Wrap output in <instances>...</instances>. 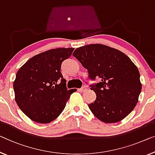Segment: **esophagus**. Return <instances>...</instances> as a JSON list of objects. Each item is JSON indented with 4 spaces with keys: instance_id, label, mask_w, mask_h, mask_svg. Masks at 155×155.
Masks as SVG:
<instances>
[{
    "instance_id": "1",
    "label": "esophagus",
    "mask_w": 155,
    "mask_h": 155,
    "mask_svg": "<svg viewBox=\"0 0 155 155\" xmlns=\"http://www.w3.org/2000/svg\"><path fill=\"white\" fill-rule=\"evenodd\" d=\"M86 91H87V89L85 88V87H82L81 88L78 89V91L81 92H85Z\"/></svg>"
}]
</instances>
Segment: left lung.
Instances as JSON below:
<instances>
[{
	"instance_id": "8db88e82",
	"label": "left lung",
	"mask_w": 155,
	"mask_h": 155,
	"mask_svg": "<svg viewBox=\"0 0 155 155\" xmlns=\"http://www.w3.org/2000/svg\"><path fill=\"white\" fill-rule=\"evenodd\" d=\"M73 55L87 70L89 78L101 81L91 85L96 100L88 107L106 123L121 121L134 110L142 85L137 67L120 51L101 44L77 48Z\"/></svg>"
}]
</instances>
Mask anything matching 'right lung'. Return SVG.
I'll return each instance as SVG.
<instances>
[{
    "label": "right lung",
    "instance_id": "right-lung-1",
    "mask_svg": "<svg viewBox=\"0 0 155 155\" xmlns=\"http://www.w3.org/2000/svg\"><path fill=\"white\" fill-rule=\"evenodd\" d=\"M74 48H58L35 55L18 70L14 81L15 101L23 113L38 123L54 120L76 89L68 90L61 64Z\"/></svg>",
    "mask_w": 155,
    "mask_h": 155
}]
</instances>
